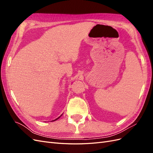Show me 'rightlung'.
Here are the masks:
<instances>
[{
  "label": "right lung",
  "instance_id": "obj_1",
  "mask_svg": "<svg viewBox=\"0 0 153 153\" xmlns=\"http://www.w3.org/2000/svg\"><path fill=\"white\" fill-rule=\"evenodd\" d=\"M61 116H59V117L58 118H57L56 119H55V120H53V121H56V120H57L58 119H59V117H61Z\"/></svg>",
  "mask_w": 153,
  "mask_h": 153
}]
</instances>
